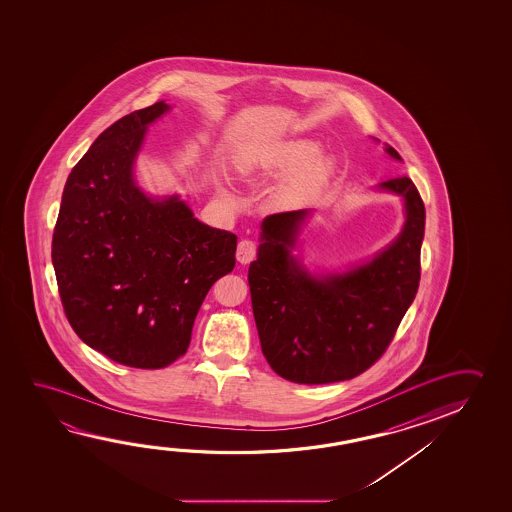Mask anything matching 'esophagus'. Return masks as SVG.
Here are the masks:
<instances>
[{
  "label": "esophagus",
  "instance_id": "obj_1",
  "mask_svg": "<svg viewBox=\"0 0 512 512\" xmlns=\"http://www.w3.org/2000/svg\"><path fill=\"white\" fill-rule=\"evenodd\" d=\"M237 260L241 262V264H250L253 259H255V255H257V244L250 241V239H243L241 243L237 244Z\"/></svg>",
  "mask_w": 512,
  "mask_h": 512
}]
</instances>
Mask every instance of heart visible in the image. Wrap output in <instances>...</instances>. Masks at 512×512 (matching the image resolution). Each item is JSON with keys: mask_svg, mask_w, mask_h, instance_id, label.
<instances>
[{"mask_svg": "<svg viewBox=\"0 0 512 512\" xmlns=\"http://www.w3.org/2000/svg\"><path fill=\"white\" fill-rule=\"evenodd\" d=\"M316 153H318V144L314 143V141L296 139V141L282 144L275 151L273 159L269 160V166L278 171V173H289V171H294V169L302 168L303 164L312 159ZM309 163L287 184V187H285L287 193H303V191H307L310 187H314L318 182H321L323 176L327 175V159L319 157V159L311 160Z\"/></svg>", "mask_w": 512, "mask_h": 512, "instance_id": "1", "label": "heart"}]
</instances>
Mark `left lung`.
<instances>
[{
  "instance_id": "8db88e82",
  "label": "left lung",
  "mask_w": 512,
  "mask_h": 512,
  "mask_svg": "<svg viewBox=\"0 0 512 512\" xmlns=\"http://www.w3.org/2000/svg\"><path fill=\"white\" fill-rule=\"evenodd\" d=\"M386 153L402 160L389 144ZM378 189L402 196V232L344 273L312 275L291 255L310 210L271 214L260 225L259 253L248 269L253 316L262 353L285 380L312 386L361 375L386 352L414 302L425 205L407 176Z\"/></svg>"
}]
</instances>
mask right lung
<instances>
[{
  "label": "right lung",
  "instance_id": "right-lung-1",
  "mask_svg": "<svg viewBox=\"0 0 512 512\" xmlns=\"http://www.w3.org/2000/svg\"><path fill=\"white\" fill-rule=\"evenodd\" d=\"M157 101L109 126L62 194L51 260L71 327L87 346L130 368L182 357L194 319L235 266L237 235L194 218L178 194L151 198L134 178Z\"/></svg>",
  "mask_w": 512,
  "mask_h": 512
}]
</instances>
